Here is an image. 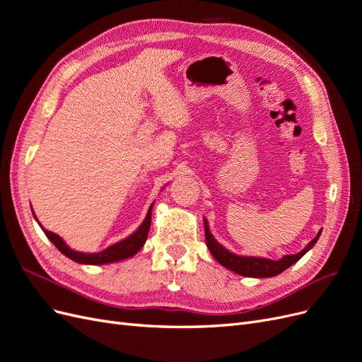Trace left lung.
<instances>
[{
    "mask_svg": "<svg viewBox=\"0 0 362 362\" xmlns=\"http://www.w3.org/2000/svg\"><path fill=\"white\" fill-rule=\"evenodd\" d=\"M204 226H205L206 247L210 249L211 255L216 258L218 264H222L223 267L237 273V275L249 276V278H272V276L279 275V273H282L284 270L293 266L294 262H298L306 254V252H308L317 243V240H319V237L322 234V229H320L319 234L315 235V238H313L311 242L299 252V254L284 255L279 259H270V258H264V257L237 255V254H234V252L223 247L213 237V234L210 233V226H208L206 218H204Z\"/></svg>",
    "mask_w": 362,
    "mask_h": 362,
    "instance_id": "obj_1",
    "label": "left lung"
}]
</instances>
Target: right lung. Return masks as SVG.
I'll return each instance as SVG.
<instances>
[{"mask_svg": "<svg viewBox=\"0 0 362 362\" xmlns=\"http://www.w3.org/2000/svg\"><path fill=\"white\" fill-rule=\"evenodd\" d=\"M152 205H154V202L151 204L149 210H148V214L145 217V221L141 222V225L136 229V231L128 235L127 238L120 240V242L108 246L107 249L101 250V252H93V254H87V252H78V250H74L71 249L66 242L64 240L54 234L51 231H48V229L43 228L40 225V222L37 221V217L35 214V211H33V216H35L36 222L39 223V226L42 228V231L45 233V235L49 238V242H52V245L56 246L62 254L64 257L71 258L72 261L75 262H80V264H92V266H101V264H110V262H117V261H122V259H127V258H131L134 257L137 252L144 247L146 238H148V233H149V226H151V214H152Z\"/></svg>", "mask_w": 362, "mask_h": 362, "instance_id": "add662e5", "label": "right lung"}]
</instances>
